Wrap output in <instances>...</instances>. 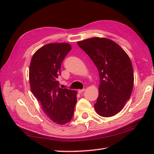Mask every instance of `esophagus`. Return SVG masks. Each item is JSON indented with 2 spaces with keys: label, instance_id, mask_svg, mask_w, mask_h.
Here are the masks:
<instances>
[{
  "label": "esophagus",
  "instance_id": "obj_1",
  "mask_svg": "<svg viewBox=\"0 0 154 154\" xmlns=\"http://www.w3.org/2000/svg\"><path fill=\"white\" fill-rule=\"evenodd\" d=\"M85 91V89H82V90H78V92H79V94H82V93H83V92H84Z\"/></svg>",
  "mask_w": 154,
  "mask_h": 154
}]
</instances>
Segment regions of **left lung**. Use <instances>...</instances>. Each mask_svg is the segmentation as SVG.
<instances>
[{
	"label": "left lung",
	"instance_id": "obj_1",
	"mask_svg": "<svg viewBox=\"0 0 154 154\" xmlns=\"http://www.w3.org/2000/svg\"><path fill=\"white\" fill-rule=\"evenodd\" d=\"M97 68L100 85L94 109L98 115L109 118L118 113L131 95L134 72L127 54L114 41L94 37L79 41Z\"/></svg>",
	"mask_w": 154,
	"mask_h": 154
}]
</instances>
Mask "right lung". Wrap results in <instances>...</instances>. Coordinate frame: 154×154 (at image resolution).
<instances>
[{"label":"right lung","mask_w":154,"mask_h":154,"mask_svg":"<svg viewBox=\"0 0 154 154\" xmlns=\"http://www.w3.org/2000/svg\"><path fill=\"white\" fill-rule=\"evenodd\" d=\"M69 43H50L36 51L31 60L29 79L31 92L43 111L55 123L71 120L77 103V92L59 87L62 61L71 51Z\"/></svg>","instance_id":"obj_1"}]
</instances>
